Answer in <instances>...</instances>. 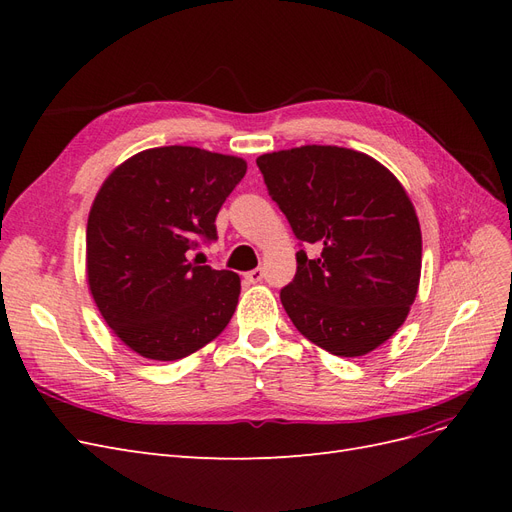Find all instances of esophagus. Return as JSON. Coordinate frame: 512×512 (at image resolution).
I'll return each mask as SVG.
<instances>
[{"mask_svg":"<svg viewBox=\"0 0 512 512\" xmlns=\"http://www.w3.org/2000/svg\"><path fill=\"white\" fill-rule=\"evenodd\" d=\"M262 275H265V271H262V269H252V271L245 273V280L250 284H258L262 280Z\"/></svg>","mask_w":512,"mask_h":512,"instance_id":"34e87169","label":"esophagus"}]
</instances>
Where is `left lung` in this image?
Here are the masks:
<instances>
[{
    "label": "left lung",
    "instance_id": "obj_1",
    "mask_svg": "<svg viewBox=\"0 0 512 512\" xmlns=\"http://www.w3.org/2000/svg\"><path fill=\"white\" fill-rule=\"evenodd\" d=\"M292 232L297 275L280 292L297 331L337 356H363L406 322L423 237L404 185L367 153L303 145L256 160Z\"/></svg>",
    "mask_w": 512,
    "mask_h": 512
}]
</instances>
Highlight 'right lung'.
Segmentation results:
<instances>
[{"label": "right lung", "mask_w": 512, "mask_h": 512, "mask_svg": "<svg viewBox=\"0 0 512 512\" xmlns=\"http://www.w3.org/2000/svg\"><path fill=\"white\" fill-rule=\"evenodd\" d=\"M245 170L243 158L170 145L134 153L100 185L87 218V286L143 359L190 356L235 314L239 275L194 265L190 250L218 237L215 215Z\"/></svg>", "instance_id": "obj_1"}]
</instances>
